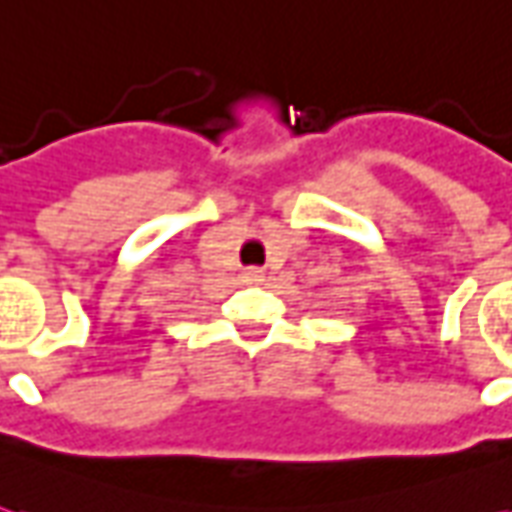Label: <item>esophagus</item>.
<instances>
[{"instance_id":"1","label":"esophagus","mask_w":512,"mask_h":512,"mask_svg":"<svg viewBox=\"0 0 512 512\" xmlns=\"http://www.w3.org/2000/svg\"><path fill=\"white\" fill-rule=\"evenodd\" d=\"M263 271H260V268H246L244 271V282L246 285H260V282H263Z\"/></svg>"}]
</instances>
